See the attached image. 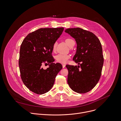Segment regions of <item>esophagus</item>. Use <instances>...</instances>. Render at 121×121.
<instances>
[{"mask_svg":"<svg viewBox=\"0 0 121 121\" xmlns=\"http://www.w3.org/2000/svg\"><path fill=\"white\" fill-rule=\"evenodd\" d=\"M62 66H63V68H65V64H63Z\"/></svg>","mask_w":121,"mask_h":121,"instance_id":"esophagus-1","label":"esophagus"}]
</instances>
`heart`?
<instances>
[{
    "label": "heart",
    "mask_w": 121,
    "mask_h": 121,
    "mask_svg": "<svg viewBox=\"0 0 121 121\" xmlns=\"http://www.w3.org/2000/svg\"><path fill=\"white\" fill-rule=\"evenodd\" d=\"M65 43L68 45L69 47H71L74 43V41L70 38L66 39L65 40ZM56 43H55L53 46V51H55L56 49ZM70 58V56L68 55H63V54H58L56 55L55 57L56 61L60 63L65 64L68 61V59Z\"/></svg>",
    "instance_id": "1"
}]
</instances>
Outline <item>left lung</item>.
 Listing matches in <instances>:
<instances>
[{
  "instance_id": "8db88e82",
  "label": "left lung",
  "mask_w": 121,
  "mask_h": 121,
  "mask_svg": "<svg viewBox=\"0 0 121 121\" xmlns=\"http://www.w3.org/2000/svg\"><path fill=\"white\" fill-rule=\"evenodd\" d=\"M65 31L75 39L77 46L73 60L80 65H66L67 83L73 91L87 93L96 85L101 76L104 61L101 43L94 33L80 28Z\"/></svg>"
}]
</instances>
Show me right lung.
<instances>
[{
  "instance_id": "1",
  "label": "right lung",
  "mask_w": 121,
  "mask_h": 121,
  "mask_svg": "<svg viewBox=\"0 0 121 121\" xmlns=\"http://www.w3.org/2000/svg\"><path fill=\"white\" fill-rule=\"evenodd\" d=\"M64 28H40L28 34L20 48L19 65L22 79L27 88L37 94L49 91L62 69L54 63L52 56L53 44L61 35ZM49 64L44 70L43 64Z\"/></svg>"
}]
</instances>
